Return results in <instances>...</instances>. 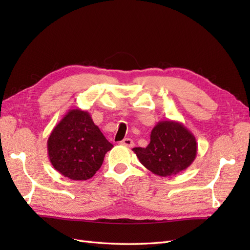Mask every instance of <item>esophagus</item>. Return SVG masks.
<instances>
[{"mask_svg":"<svg viewBox=\"0 0 250 250\" xmlns=\"http://www.w3.org/2000/svg\"><path fill=\"white\" fill-rule=\"evenodd\" d=\"M120 144L125 146V147H132L134 145V142H133V140H131V139H125V140H122L120 142Z\"/></svg>","mask_w":250,"mask_h":250,"instance_id":"1","label":"esophagus"}]
</instances>
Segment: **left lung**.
Returning a JSON list of instances; mask_svg holds the SVG:
<instances>
[{"mask_svg":"<svg viewBox=\"0 0 250 250\" xmlns=\"http://www.w3.org/2000/svg\"><path fill=\"white\" fill-rule=\"evenodd\" d=\"M132 150L151 173L167 177L191 166L198 152V144L194 135L183 124L162 120L151 130L147 147H135Z\"/></svg>","mask_w":250,"mask_h":250,"instance_id":"left-lung-1","label":"left lung"}]
</instances>
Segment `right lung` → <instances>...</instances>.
Returning <instances> with one entry per match:
<instances>
[{
  "label": "right lung",
  "mask_w": 250,
  "mask_h": 250,
  "mask_svg": "<svg viewBox=\"0 0 250 250\" xmlns=\"http://www.w3.org/2000/svg\"><path fill=\"white\" fill-rule=\"evenodd\" d=\"M114 146L94 125L88 111L70 109L47 141L50 163L73 180H87L99 171L105 153Z\"/></svg>",
  "instance_id": "right-lung-1"
}]
</instances>
